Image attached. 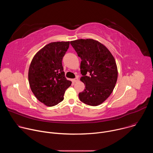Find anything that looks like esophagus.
I'll return each mask as SVG.
<instances>
[{"label": "esophagus", "instance_id": "esophagus-1", "mask_svg": "<svg viewBox=\"0 0 153 153\" xmlns=\"http://www.w3.org/2000/svg\"><path fill=\"white\" fill-rule=\"evenodd\" d=\"M78 80H79V77H78V76H77L75 79H73V81H74V82H77Z\"/></svg>", "mask_w": 153, "mask_h": 153}]
</instances>
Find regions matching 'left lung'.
Wrapping results in <instances>:
<instances>
[{"label": "left lung", "mask_w": 153, "mask_h": 153, "mask_svg": "<svg viewBox=\"0 0 153 153\" xmlns=\"http://www.w3.org/2000/svg\"><path fill=\"white\" fill-rule=\"evenodd\" d=\"M82 61L80 80L85 90L79 94L80 101L90 106L102 103L112 93L117 80L115 59L108 49L99 42L78 39L70 42ZM89 73L90 76H86Z\"/></svg>", "instance_id": "obj_1"}]
</instances>
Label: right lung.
I'll list each match as a JSON object with an SVG mask.
<instances>
[{
    "mask_svg": "<svg viewBox=\"0 0 153 153\" xmlns=\"http://www.w3.org/2000/svg\"><path fill=\"white\" fill-rule=\"evenodd\" d=\"M70 42L48 43L34 56L28 71V81L36 97L48 106L61 102L66 90L71 85L65 76L62 59Z\"/></svg>",
    "mask_w": 153,
    "mask_h": 153,
    "instance_id": "right-lung-1",
    "label": "right lung"
}]
</instances>
